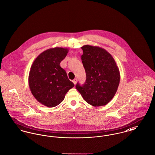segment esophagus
Returning <instances> with one entry per match:
<instances>
[{"mask_svg": "<svg viewBox=\"0 0 155 155\" xmlns=\"http://www.w3.org/2000/svg\"><path fill=\"white\" fill-rule=\"evenodd\" d=\"M77 78H75V79H74V80H72V82H73V83L75 85L77 84Z\"/></svg>", "mask_w": 155, "mask_h": 155, "instance_id": "esophagus-1", "label": "esophagus"}]
</instances>
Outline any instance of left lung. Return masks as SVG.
Returning <instances> with one entry per match:
<instances>
[{
  "mask_svg": "<svg viewBox=\"0 0 155 155\" xmlns=\"http://www.w3.org/2000/svg\"><path fill=\"white\" fill-rule=\"evenodd\" d=\"M81 49L86 81L83 85L77 83L75 87L89 104L94 107L105 106L117 92L120 80L119 69L106 49L89 45H84Z\"/></svg>",
  "mask_w": 155,
  "mask_h": 155,
  "instance_id": "8db88e82",
  "label": "left lung"
}]
</instances>
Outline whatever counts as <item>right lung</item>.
I'll list each match as a JSON object with an SVG mask.
<instances>
[{"mask_svg": "<svg viewBox=\"0 0 155 155\" xmlns=\"http://www.w3.org/2000/svg\"><path fill=\"white\" fill-rule=\"evenodd\" d=\"M68 51L61 47L49 48L36 58L31 67L28 77L31 91L38 102L47 107L60 104L74 86L60 67Z\"/></svg>", "mask_w": 155, "mask_h": 155, "instance_id": "add662e5", "label": "right lung"}]
</instances>
